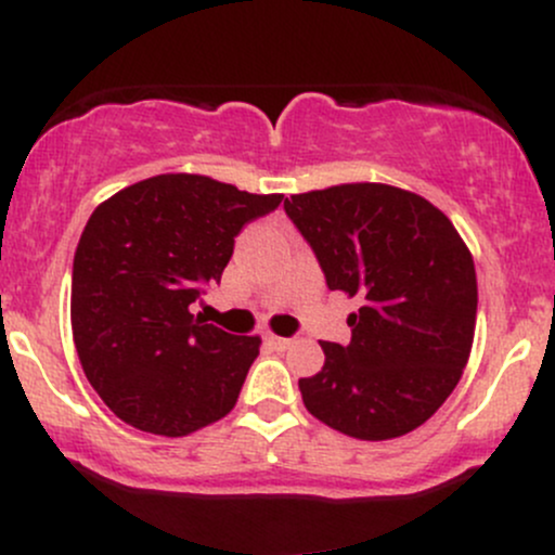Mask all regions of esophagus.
I'll list each match as a JSON object with an SVG mask.
<instances>
[{
    "label": "esophagus",
    "instance_id": "esophagus-1",
    "mask_svg": "<svg viewBox=\"0 0 555 555\" xmlns=\"http://www.w3.org/2000/svg\"><path fill=\"white\" fill-rule=\"evenodd\" d=\"M266 344H269L273 352H284V349L292 347V339H286V336H273V334H269V336H266Z\"/></svg>",
    "mask_w": 555,
    "mask_h": 555
}]
</instances>
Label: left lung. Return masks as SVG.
Masks as SVG:
<instances>
[{"mask_svg":"<svg viewBox=\"0 0 555 555\" xmlns=\"http://www.w3.org/2000/svg\"><path fill=\"white\" fill-rule=\"evenodd\" d=\"M284 211L328 289L362 302L349 344L323 341L321 373L299 378L308 412L360 441L420 428L473 349L477 279L460 232L425 197L378 182L292 195Z\"/></svg>","mask_w":555,"mask_h":555,"instance_id":"1","label":"left lung"}]
</instances>
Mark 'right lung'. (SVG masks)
<instances>
[{
  "label": "right lung",
  "instance_id": "obj_1",
  "mask_svg": "<svg viewBox=\"0 0 555 555\" xmlns=\"http://www.w3.org/2000/svg\"><path fill=\"white\" fill-rule=\"evenodd\" d=\"M284 195L201 175H158L101 203L73 260V339L86 378L132 428L188 436L237 404L258 336L193 315L221 282L242 227Z\"/></svg>",
  "mask_w": 555,
  "mask_h": 555
}]
</instances>
